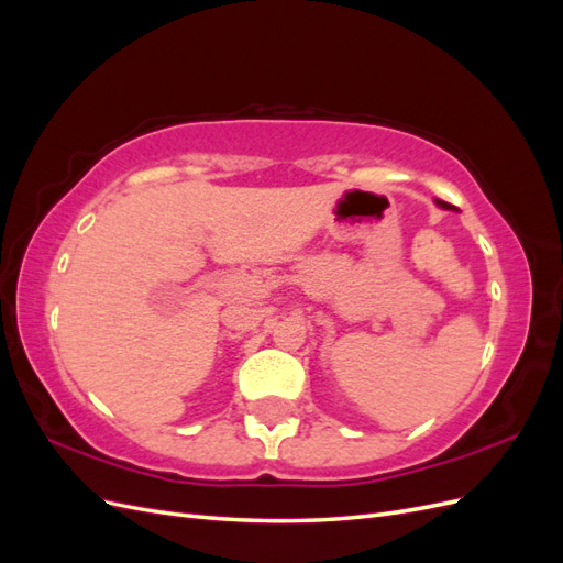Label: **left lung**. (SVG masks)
Listing matches in <instances>:
<instances>
[{
    "instance_id": "8db88e82",
    "label": "left lung",
    "mask_w": 563,
    "mask_h": 563,
    "mask_svg": "<svg viewBox=\"0 0 563 563\" xmlns=\"http://www.w3.org/2000/svg\"><path fill=\"white\" fill-rule=\"evenodd\" d=\"M437 203H439V207H441V209H453V207H451V203H446V201H441V199H439Z\"/></svg>"
}]
</instances>
